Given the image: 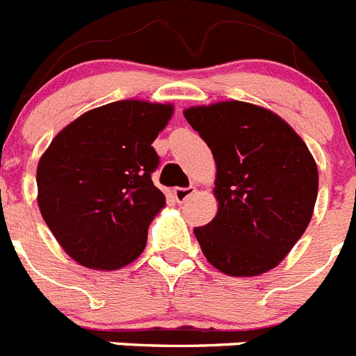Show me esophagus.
<instances>
[{"instance_id": "34e87169", "label": "esophagus", "mask_w": 356, "mask_h": 356, "mask_svg": "<svg viewBox=\"0 0 356 356\" xmlns=\"http://www.w3.org/2000/svg\"><path fill=\"white\" fill-rule=\"evenodd\" d=\"M193 194H196V188L194 187H176L175 191H172V197H175L178 203H184V201H187L188 197L193 196Z\"/></svg>"}]
</instances>
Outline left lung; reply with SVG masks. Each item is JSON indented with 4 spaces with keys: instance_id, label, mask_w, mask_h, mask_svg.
Returning <instances> with one entry per match:
<instances>
[{
    "instance_id": "obj_1",
    "label": "left lung",
    "mask_w": 356,
    "mask_h": 356,
    "mask_svg": "<svg viewBox=\"0 0 356 356\" xmlns=\"http://www.w3.org/2000/svg\"><path fill=\"white\" fill-rule=\"evenodd\" d=\"M216 160L217 213L194 228L201 251L228 276H259L289 254L312 219L316 160L289 122L246 102L184 110Z\"/></svg>"
}]
</instances>
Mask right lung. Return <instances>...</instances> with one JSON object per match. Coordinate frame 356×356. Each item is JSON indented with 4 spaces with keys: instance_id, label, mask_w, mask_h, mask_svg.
Masks as SVG:
<instances>
[{
    "instance_id": "1",
    "label": "right lung",
    "mask_w": 356,
    "mask_h": 356,
    "mask_svg": "<svg viewBox=\"0 0 356 356\" xmlns=\"http://www.w3.org/2000/svg\"><path fill=\"white\" fill-rule=\"evenodd\" d=\"M175 106L108 103L56 134L37 165V203L65 253L80 266L115 271L139 259L147 226L165 207L153 185V140Z\"/></svg>"
}]
</instances>
